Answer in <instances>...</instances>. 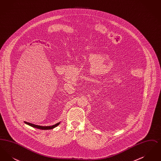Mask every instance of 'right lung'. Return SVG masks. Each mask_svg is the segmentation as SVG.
<instances>
[{"label":"right lung","mask_w":161,"mask_h":161,"mask_svg":"<svg viewBox=\"0 0 161 161\" xmlns=\"http://www.w3.org/2000/svg\"><path fill=\"white\" fill-rule=\"evenodd\" d=\"M25 124L30 125L31 127H33L34 128H37L38 129H41V130H50V129H53L55 128V127H57V125H59L60 123H57L55 125H53L52 126H41V125H35L34 124H31V123H27V122H25Z\"/></svg>","instance_id":"add662e5"}]
</instances>
